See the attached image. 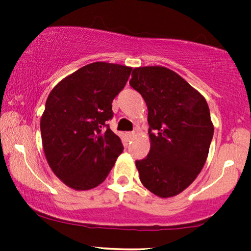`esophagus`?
<instances>
[{
  "instance_id": "obj_1",
  "label": "esophagus",
  "mask_w": 251,
  "mask_h": 251,
  "mask_svg": "<svg viewBox=\"0 0 251 251\" xmlns=\"http://www.w3.org/2000/svg\"><path fill=\"white\" fill-rule=\"evenodd\" d=\"M126 136H128L129 138H133V137H135V131H132V132H128V133H126Z\"/></svg>"
}]
</instances>
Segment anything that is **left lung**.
<instances>
[{"label":"left lung","mask_w":251,"mask_h":251,"mask_svg":"<svg viewBox=\"0 0 251 251\" xmlns=\"http://www.w3.org/2000/svg\"><path fill=\"white\" fill-rule=\"evenodd\" d=\"M129 83L149 109L151 150L136 161L140 181L157 197H175L193 183L208 157L214 125L207 101L162 66L133 68Z\"/></svg>","instance_id":"8db88e82"}]
</instances>
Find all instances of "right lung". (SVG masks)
<instances>
[{
    "label": "right lung",
    "mask_w": 251,
    "mask_h": 251,
    "mask_svg": "<svg viewBox=\"0 0 251 251\" xmlns=\"http://www.w3.org/2000/svg\"><path fill=\"white\" fill-rule=\"evenodd\" d=\"M131 71L102 61L85 65L48 96L40 122L44 154L53 174L71 188L98 186L122 153L121 139L106 122Z\"/></svg>",
    "instance_id": "right-lung-1"
}]
</instances>
